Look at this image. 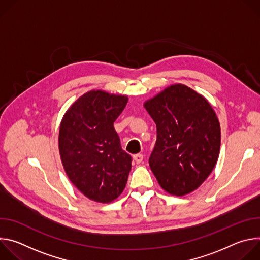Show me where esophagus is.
<instances>
[{
	"label": "esophagus",
	"instance_id": "1",
	"mask_svg": "<svg viewBox=\"0 0 260 260\" xmlns=\"http://www.w3.org/2000/svg\"><path fill=\"white\" fill-rule=\"evenodd\" d=\"M143 154H136V155H134V160L136 161V164H141L142 161H143Z\"/></svg>",
	"mask_w": 260,
	"mask_h": 260
}]
</instances>
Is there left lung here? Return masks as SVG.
Masks as SVG:
<instances>
[{
	"label": "left lung",
	"mask_w": 260,
	"mask_h": 260,
	"mask_svg": "<svg viewBox=\"0 0 260 260\" xmlns=\"http://www.w3.org/2000/svg\"><path fill=\"white\" fill-rule=\"evenodd\" d=\"M144 108L156 124L157 139L149 166L168 193L197 190L218 160L220 123L205 96L178 83L147 100Z\"/></svg>",
	"instance_id": "1"
}]
</instances>
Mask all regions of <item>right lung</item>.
<instances>
[{"label":"right lung","mask_w":260,"mask_h":260,"mask_svg":"<svg viewBox=\"0 0 260 260\" xmlns=\"http://www.w3.org/2000/svg\"><path fill=\"white\" fill-rule=\"evenodd\" d=\"M128 98L104 90H90L64 113L58 149L70 181L91 201L108 204L125 188L132 157L120 145L113 126Z\"/></svg>","instance_id":"right-lung-1"}]
</instances>
